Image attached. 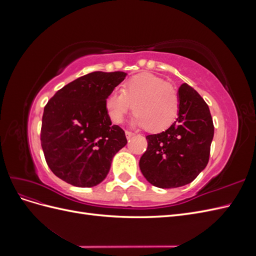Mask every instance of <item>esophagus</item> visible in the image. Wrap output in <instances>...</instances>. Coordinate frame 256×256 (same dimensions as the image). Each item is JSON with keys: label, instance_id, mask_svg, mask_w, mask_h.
I'll use <instances>...</instances> for the list:
<instances>
[{"label": "esophagus", "instance_id": "1", "mask_svg": "<svg viewBox=\"0 0 256 256\" xmlns=\"http://www.w3.org/2000/svg\"><path fill=\"white\" fill-rule=\"evenodd\" d=\"M125 134H126V136H127L128 140H129V138H132V136H134V132H131V131H128V130L126 131Z\"/></svg>", "mask_w": 256, "mask_h": 256}]
</instances>
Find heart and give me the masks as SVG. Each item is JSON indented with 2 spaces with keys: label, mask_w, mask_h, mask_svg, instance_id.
I'll use <instances>...</instances> for the list:
<instances>
[{
  "label": "heart",
  "mask_w": 256,
  "mask_h": 256,
  "mask_svg": "<svg viewBox=\"0 0 256 256\" xmlns=\"http://www.w3.org/2000/svg\"><path fill=\"white\" fill-rule=\"evenodd\" d=\"M104 104L113 122L122 124L134 108V125L157 132L174 122L180 102L172 85L157 76L140 74L124 83L122 92H111Z\"/></svg>",
  "instance_id": "heart-1"
}]
</instances>
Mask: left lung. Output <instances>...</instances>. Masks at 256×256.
I'll list each match as a JSON object with an SVG mask.
<instances>
[{"mask_svg":"<svg viewBox=\"0 0 256 256\" xmlns=\"http://www.w3.org/2000/svg\"><path fill=\"white\" fill-rule=\"evenodd\" d=\"M178 114L166 130L146 136L147 150L140 168L158 188L188 184L206 168L214 138L210 111L204 99L187 83L178 90Z\"/></svg>","mask_w":256,"mask_h":256,"instance_id":"left-lung-1","label":"left lung"}]
</instances>
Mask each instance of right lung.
Returning <instances> with one entry per match:
<instances>
[{
    "mask_svg": "<svg viewBox=\"0 0 256 256\" xmlns=\"http://www.w3.org/2000/svg\"><path fill=\"white\" fill-rule=\"evenodd\" d=\"M122 72H94L68 83L44 106L42 147L51 171L76 187L99 184L115 154L127 144L112 125L106 98L126 78Z\"/></svg>",
    "mask_w": 256,
    "mask_h": 256,
    "instance_id": "obj_1",
    "label": "right lung"
}]
</instances>
